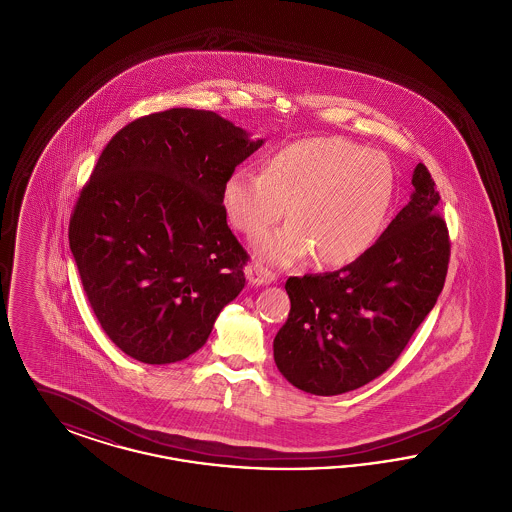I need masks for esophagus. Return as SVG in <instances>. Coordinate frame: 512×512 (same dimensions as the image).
<instances>
[{
    "mask_svg": "<svg viewBox=\"0 0 512 512\" xmlns=\"http://www.w3.org/2000/svg\"><path fill=\"white\" fill-rule=\"evenodd\" d=\"M247 280L255 286H263V284H270L274 280V274L261 265H251L247 268Z\"/></svg>",
    "mask_w": 512,
    "mask_h": 512,
    "instance_id": "obj_1",
    "label": "esophagus"
}]
</instances>
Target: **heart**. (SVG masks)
Here are the masks:
<instances>
[{"mask_svg": "<svg viewBox=\"0 0 512 512\" xmlns=\"http://www.w3.org/2000/svg\"><path fill=\"white\" fill-rule=\"evenodd\" d=\"M395 197L390 159L343 138H307L276 149L265 171L238 169L222 190L228 220L257 244L259 259L288 265L315 251L328 267L359 259L380 236Z\"/></svg>", "mask_w": 512, "mask_h": 512, "instance_id": "b5f03b06", "label": "heart"}]
</instances>
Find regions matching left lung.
I'll return each mask as SVG.
<instances>
[{"label":"left lung","instance_id":"left-lung-1","mask_svg":"<svg viewBox=\"0 0 512 512\" xmlns=\"http://www.w3.org/2000/svg\"><path fill=\"white\" fill-rule=\"evenodd\" d=\"M426 165L411 201L347 267L290 276V315L274 338L284 378L313 395L357 390L390 368L443 290L451 240Z\"/></svg>","mask_w":512,"mask_h":512}]
</instances>
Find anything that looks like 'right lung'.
Returning a JSON list of instances; mask_svg holds the SVG:
<instances>
[{
    "mask_svg": "<svg viewBox=\"0 0 512 512\" xmlns=\"http://www.w3.org/2000/svg\"><path fill=\"white\" fill-rule=\"evenodd\" d=\"M261 146L213 111L178 107L128 122L101 151L69 244L94 315L128 357H190L244 290L249 255L222 190Z\"/></svg>",
    "mask_w": 512,
    "mask_h": 512,
    "instance_id": "obj_1",
    "label": "right lung"
}]
</instances>
